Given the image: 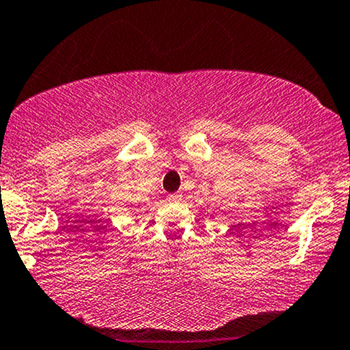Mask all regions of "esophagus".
<instances>
[{"instance_id":"obj_1","label":"esophagus","mask_w":350,"mask_h":350,"mask_svg":"<svg viewBox=\"0 0 350 350\" xmlns=\"http://www.w3.org/2000/svg\"><path fill=\"white\" fill-rule=\"evenodd\" d=\"M167 200L170 202V204H178V202H182V193H172V195H168Z\"/></svg>"}]
</instances>
